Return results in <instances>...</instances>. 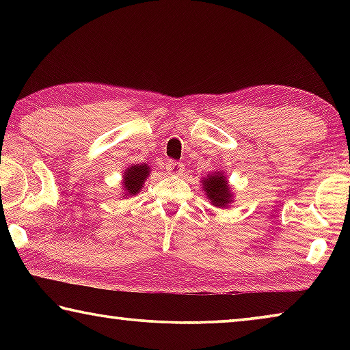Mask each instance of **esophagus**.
I'll return each mask as SVG.
<instances>
[{"label":"esophagus","mask_w":350,"mask_h":350,"mask_svg":"<svg viewBox=\"0 0 350 350\" xmlns=\"http://www.w3.org/2000/svg\"><path fill=\"white\" fill-rule=\"evenodd\" d=\"M183 170H185L183 168V163L177 162V161H170L167 163V171L170 174H182Z\"/></svg>","instance_id":"obj_1"}]
</instances>
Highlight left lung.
<instances>
[{
  "label": "left lung",
  "mask_w": 350,
  "mask_h": 350,
  "mask_svg": "<svg viewBox=\"0 0 350 350\" xmlns=\"http://www.w3.org/2000/svg\"><path fill=\"white\" fill-rule=\"evenodd\" d=\"M204 188L206 196L210 198V200L215 206H227L232 200V193H230V187L227 185V180L221 173H216L213 176H208L204 180Z\"/></svg>",
  "instance_id": "1"
}]
</instances>
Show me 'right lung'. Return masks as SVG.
<instances>
[{
	"label": "right lung",
	"instance_id": "add662e5",
	"mask_svg": "<svg viewBox=\"0 0 350 350\" xmlns=\"http://www.w3.org/2000/svg\"><path fill=\"white\" fill-rule=\"evenodd\" d=\"M148 174H150L148 165H133L131 168H128L125 173V182H123L125 191L128 194H131V196L137 194L142 185H144V180Z\"/></svg>",
	"mask_w": 350,
	"mask_h": 350
}]
</instances>
